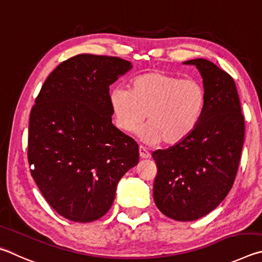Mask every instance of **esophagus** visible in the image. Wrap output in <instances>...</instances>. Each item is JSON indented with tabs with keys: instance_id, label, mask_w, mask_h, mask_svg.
Instances as JSON below:
<instances>
[{
	"instance_id": "1",
	"label": "esophagus",
	"mask_w": 262,
	"mask_h": 262,
	"mask_svg": "<svg viewBox=\"0 0 262 262\" xmlns=\"http://www.w3.org/2000/svg\"><path fill=\"white\" fill-rule=\"evenodd\" d=\"M139 155H140L141 159H148V158H150L149 152L144 147V146H140V147H139Z\"/></svg>"
}]
</instances>
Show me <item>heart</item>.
I'll return each instance as SVG.
<instances>
[{"label": "heart", "instance_id": "obj_1", "mask_svg": "<svg viewBox=\"0 0 262 262\" xmlns=\"http://www.w3.org/2000/svg\"><path fill=\"white\" fill-rule=\"evenodd\" d=\"M109 104L116 126L132 134L146 117L141 138L150 144L181 143L198 125L205 105L204 89L192 78L162 71L137 76L130 91L115 89Z\"/></svg>", "mask_w": 262, "mask_h": 262}]
</instances>
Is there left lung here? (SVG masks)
<instances>
[{"label":"left lung","mask_w":262,"mask_h":262,"mask_svg":"<svg viewBox=\"0 0 262 262\" xmlns=\"http://www.w3.org/2000/svg\"><path fill=\"white\" fill-rule=\"evenodd\" d=\"M195 66L204 79L205 105L198 125L184 140L152 157L158 172L157 207L176 221H194L217 207L231 190L245 138V119L232 77L204 58Z\"/></svg>","instance_id":"left-lung-1"}]
</instances>
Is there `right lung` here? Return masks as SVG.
Wrapping results in <instances>:
<instances>
[{"mask_svg":"<svg viewBox=\"0 0 262 262\" xmlns=\"http://www.w3.org/2000/svg\"><path fill=\"white\" fill-rule=\"evenodd\" d=\"M131 68L119 57L76 55L47 77L31 109V175L70 221L102 217L119 180L139 162L138 144L112 123L109 104V86Z\"/></svg>","mask_w":262,"mask_h":262,"instance_id":"right-lung-1","label":"right lung"}]
</instances>
